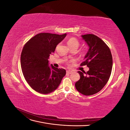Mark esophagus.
I'll return each instance as SVG.
<instances>
[{"mask_svg":"<svg viewBox=\"0 0 130 130\" xmlns=\"http://www.w3.org/2000/svg\"><path fill=\"white\" fill-rule=\"evenodd\" d=\"M67 73H68V74H71L72 73V70H67Z\"/></svg>","mask_w":130,"mask_h":130,"instance_id":"34e87169","label":"esophagus"}]
</instances>
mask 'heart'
I'll return each instance as SVG.
<instances>
[{"label": "heart", "instance_id": "b5f03b06", "mask_svg": "<svg viewBox=\"0 0 130 130\" xmlns=\"http://www.w3.org/2000/svg\"><path fill=\"white\" fill-rule=\"evenodd\" d=\"M67 44L70 49H77L80 45V42L76 38L70 37L67 41Z\"/></svg>", "mask_w": 130, "mask_h": 130}]
</instances>
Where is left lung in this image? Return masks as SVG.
<instances>
[{
	"label": "left lung",
	"mask_w": 130,
	"mask_h": 130,
	"mask_svg": "<svg viewBox=\"0 0 130 130\" xmlns=\"http://www.w3.org/2000/svg\"><path fill=\"white\" fill-rule=\"evenodd\" d=\"M89 49L81 66L89 68L87 72H77L80 78L75 83L78 92L85 95L96 94L104 88L111 75L113 61L111 50L106 43L93 34L82 35Z\"/></svg>",
	"instance_id": "left-lung-1"
}]
</instances>
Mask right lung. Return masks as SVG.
<instances>
[{"instance_id":"right-lung-1","label":"right lung","mask_w":130,"mask_h":130,"mask_svg":"<svg viewBox=\"0 0 130 130\" xmlns=\"http://www.w3.org/2000/svg\"><path fill=\"white\" fill-rule=\"evenodd\" d=\"M40 33L27 41L23 47L21 64L22 72L30 87L40 93L48 94L57 88L66 74L64 69L49 66L50 54L66 36Z\"/></svg>"}]
</instances>
